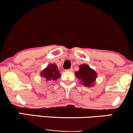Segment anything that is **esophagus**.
<instances>
[{
    "instance_id": "34e87169",
    "label": "esophagus",
    "mask_w": 133,
    "mask_h": 133,
    "mask_svg": "<svg viewBox=\"0 0 133 133\" xmlns=\"http://www.w3.org/2000/svg\"><path fill=\"white\" fill-rule=\"evenodd\" d=\"M66 72H72V71H73V68H70V69H68V70H66Z\"/></svg>"
}]
</instances>
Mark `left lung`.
<instances>
[{"instance_id":"obj_1","label":"left lung","mask_w":133,"mask_h":133,"mask_svg":"<svg viewBox=\"0 0 133 133\" xmlns=\"http://www.w3.org/2000/svg\"><path fill=\"white\" fill-rule=\"evenodd\" d=\"M79 71L76 72L75 74L81 81V83L86 87H94L97 76V72L87 64L79 65Z\"/></svg>"}]
</instances>
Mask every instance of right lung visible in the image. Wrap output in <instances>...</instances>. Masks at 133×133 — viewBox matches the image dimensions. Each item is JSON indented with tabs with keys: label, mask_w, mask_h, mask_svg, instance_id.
I'll return each instance as SVG.
<instances>
[{
	"label": "right lung",
	"mask_w": 133,
	"mask_h": 133,
	"mask_svg": "<svg viewBox=\"0 0 133 133\" xmlns=\"http://www.w3.org/2000/svg\"><path fill=\"white\" fill-rule=\"evenodd\" d=\"M40 75L42 77L44 78L46 82L54 81L58 79L61 76L58 68L54 63L49 64L41 72Z\"/></svg>",
	"instance_id": "add662e5"
}]
</instances>
